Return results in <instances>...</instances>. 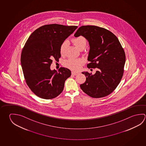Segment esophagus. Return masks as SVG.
Returning <instances> with one entry per match:
<instances>
[{
	"mask_svg": "<svg viewBox=\"0 0 146 146\" xmlns=\"http://www.w3.org/2000/svg\"><path fill=\"white\" fill-rule=\"evenodd\" d=\"M78 73H79L78 72H74V71H72V75H76Z\"/></svg>",
	"mask_w": 146,
	"mask_h": 146,
	"instance_id": "1",
	"label": "esophagus"
}]
</instances>
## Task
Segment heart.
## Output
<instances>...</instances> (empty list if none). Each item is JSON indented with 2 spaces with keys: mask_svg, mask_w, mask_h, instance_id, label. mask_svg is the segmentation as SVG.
<instances>
[{
  "mask_svg": "<svg viewBox=\"0 0 146 146\" xmlns=\"http://www.w3.org/2000/svg\"><path fill=\"white\" fill-rule=\"evenodd\" d=\"M72 42L77 48L79 50L84 49L87 44V39L82 36H79L74 37L72 39ZM68 44L67 41H64L60 46V53L61 54H64L65 49ZM84 60L82 59H75L69 58L66 60L64 62V65L66 67L70 69L76 70L79 69L80 66L83 63Z\"/></svg>",
  "mask_w": 146,
  "mask_h": 146,
  "instance_id": "1",
  "label": "heart"
}]
</instances>
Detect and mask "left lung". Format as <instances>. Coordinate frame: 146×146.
<instances>
[{"label":"left lung","mask_w":146,"mask_h":146,"mask_svg":"<svg viewBox=\"0 0 146 146\" xmlns=\"http://www.w3.org/2000/svg\"><path fill=\"white\" fill-rule=\"evenodd\" d=\"M84 36L89 43L90 62L87 67L97 68L94 75L82 72L86 77L80 85L84 92L93 98H101L110 94L122 78L125 62V53L114 34L107 29L95 26L80 27L75 37Z\"/></svg>","instance_id":"8db88e82"}]
</instances>
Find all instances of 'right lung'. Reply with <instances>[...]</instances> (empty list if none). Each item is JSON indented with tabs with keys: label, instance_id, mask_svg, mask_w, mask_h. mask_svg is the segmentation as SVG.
<instances>
[{
	"label": "right lung",
	"instance_id": "right-lung-1",
	"mask_svg": "<svg viewBox=\"0 0 146 146\" xmlns=\"http://www.w3.org/2000/svg\"><path fill=\"white\" fill-rule=\"evenodd\" d=\"M77 26L50 24L41 26L29 36L21 55V64L26 84L37 96L46 100L56 97L71 75L61 67L50 69L53 59L61 57L60 46Z\"/></svg>",
	"mask_w": 146,
	"mask_h": 146
}]
</instances>
